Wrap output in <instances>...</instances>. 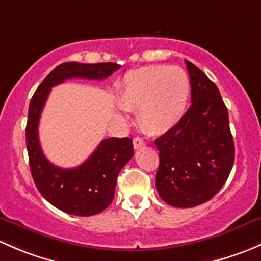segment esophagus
Listing matches in <instances>:
<instances>
[{"label": "esophagus", "mask_w": 261, "mask_h": 261, "mask_svg": "<svg viewBox=\"0 0 261 261\" xmlns=\"http://www.w3.org/2000/svg\"><path fill=\"white\" fill-rule=\"evenodd\" d=\"M133 144H134V147H135V149H140V147H143L144 145H145V143H144V140L141 138L134 139Z\"/></svg>", "instance_id": "1"}]
</instances>
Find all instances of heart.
<instances>
[{
    "mask_svg": "<svg viewBox=\"0 0 261 261\" xmlns=\"http://www.w3.org/2000/svg\"><path fill=\"white\" fill-rule=\"evenodd\" d=\"M191 82L179 67L146 65L126 73L118 87V105L138 111L141 128L163 135L180 122L188 107ZM123 117L122 112H117Z\"/></svg>",
    "mask_w": 261,
    "mask_h": 261,
    "instance_id": "obj_1",
    "label": "heart"
}]
</instances>
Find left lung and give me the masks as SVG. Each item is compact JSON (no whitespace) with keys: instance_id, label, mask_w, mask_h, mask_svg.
Listing matches in <instances>:
<instances>
[{"instance_id":"1","label":"left lung","mask_w":261,"mask_h":261,"mask_svg":"<svg viewBox=\"0 0 261 261\" xmlns=\"http://www.w3.org/2000/svg\"><path fill=\"white\" fill-rule=\"evenodd\" d=\"M192 105L180 122L154 141L159 150L156 189L179 208L210 201L225 184L235 160L227 107L217 86L186 60Z\"/></svg>"}]
</instances>
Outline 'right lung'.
Instances as JSON below:
<instances>
[{"mask_svg":"<svg viewBox=\"0 0 261 261\" xmlns=\"http://www.w3.org/2000/svg\"><path fill=\"white\" fill-rule=\"evenodd\" d=\"M120 67L111 62L63 63L46 75L31 98L26 123V147L31 175L41 196L69 215L93 216L111 204L118 173L134 155L133 140L130 138L105 139L83 164L70 169L55 167L45 158L39 141L41 111L51 87L70 78L103 80Z\"/></svg>","mask_w":261,"mask_h":261,"instance_id":"1","label":"right lung"}]
</instances>
